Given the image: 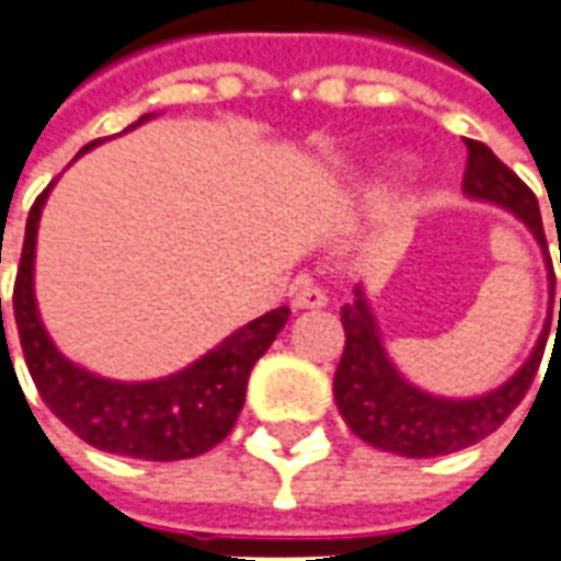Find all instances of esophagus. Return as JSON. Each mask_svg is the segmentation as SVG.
I'll return each mask as SVG.
<instances>
[{
  "label": "esophagus",
  "mask_w": 561,
  "mask_h": 561,
  "mask_svg": "<svg viewBox=\"0 0 561 561\" xmlns=\"http://www.w3.org/2000/svg\"><path fill=\"white\" fill-rule=\"evenodd\" d=\"M329 304V295L316 285H297L291 295V307L295 310H322Z\"/></svg>",
  "instance_id": "obj_1"
}]
</instances>
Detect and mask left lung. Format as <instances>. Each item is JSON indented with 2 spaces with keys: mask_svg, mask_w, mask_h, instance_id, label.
<instances>
[{
  "mask_svg": "<svg viewBox=\"0 0 561 561\" xmlns=\"http://www.w3.org/2000/svg\"><path fill=\"white\" fill-rule=\"evenodd\" d=\"M467 150L470 156H467V171H463V193L472 199L494 202L510 215L519 217L522 224L535 232L537 245L547 254V236H543V220H540L535 193L522 184L485 144L467 140ZM547 266H550V291H556L550 254H547ZM341 322H344L346 344L334 371L337 409L344 414L346 426L362 442L402 457L451 455L491 436L525 399L540 368L547 334H550V322H547L531 359L525 362L501 390L479 396V399H439V396L414 390L409 380L392 368L380 344L375 316L368 310L362 291H356L353 304L341 307Z\"/></svg>",
  "mask_w": 561,
  "mask_h": 561,
  "instance_id": "obj_1",
  "label": "left lung"
}]
</instances>
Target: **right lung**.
Wrapping results in <instances>:
<instances>
[{
	"mask_svg": "<svg viewBox=\"0 0 561 561\" xmlns=\"http://www.w3.org/2000/svg\"><path fill=\"white\" fill-rule=\"evenodd\" d=\"M144 119L147 116H140L135 125ZM94 144L101 140H91L85 150H91ZM48 190L51 186L42 190L26 217L24 249H21V264L11 295L21 350L42 402L79 439L110 455L140 457V460H186V457L205 455L217 442L227 439V433L236 424L239 411L245 405L251 368L285 329L288 307L254 319L245 329L230 334L224 344L215 346L208 356L162 380L116 383L89 375L57 353L36 312L33 251H36V227Z\"/></svg>",
	"mask_w": 561,
	"mask_h": 561,
	"instance_id": "right-lung-1",
	"label": "right lung"
}]
</instances>
